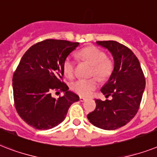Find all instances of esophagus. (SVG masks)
<instances>
[{
	"mask_svg": "<svg viewBox=\"0 0 157 157\" xmlns=\"http://www.w3.org/2000/svg\"><path fill=\"white\" fill-rule=\"evenodd\" d=\"M79 100L81 101V102H83V101H85L86 100V98H84V97H82V96H80L79 97Z\"/></svg>",
	"mask_w": 157,
	"mask_h": 157,
	"instance_id": "esophagus-1",
	"label": "esophagus"
}]
</instances>
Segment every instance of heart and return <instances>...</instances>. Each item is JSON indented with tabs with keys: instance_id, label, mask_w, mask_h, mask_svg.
Returning <instances> with one entry per match:
<instances>
[{
	"instance_id": "1",
	"label": "heart",
	"mask_w": 157,
	"mask_h": 157,
	"mask_svg": "<svg viewBox=\"0 0 157 157\" xmlns=\"http://www.w3.org/2000/svg\"><path fill=\"white\" fill-rule=\"evenodd\" d=\"M78 56L93 66L92 75L101 80L107 79L113 70V63L106 57L104 51L95 46H89L82 48L78 52ZM75 61L71 57H67L63 62L62 70L66 77L71 78L75 75ZM71 89L75 93L82 96H90L99 86V81L96 78L89 79H78L71 83Z\"/></svg>"
}]
</instances>
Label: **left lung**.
<instances>
[{
    "label": "left lung",
    "instance_id": "obj_1",
    "mask_svg": "<svg viewBox=\"0 0 157 157\" xmlns=\"http://www.w3.org/2000/svg\"><path fill=\"white\" fill-rule=\"evenodd\" d=\"M113 55L114 68L109 79L101 88L106 98L96 100V109L87 115L94 126L104 130L118 129L127 124L137 113L145 89V78L134 52L113 40L96 41Z\"/></svg>",
    "mask_w": 157,
    "mask_h": 157
}]
</instances>
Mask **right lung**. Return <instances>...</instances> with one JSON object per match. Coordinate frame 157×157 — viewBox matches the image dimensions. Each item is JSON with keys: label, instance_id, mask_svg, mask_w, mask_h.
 <instances>
[{"label": "right lung", "instance_id": "add662e5", "mask_svg": "<svg viewBox=\"0 0 157 157\" xmlns=\"http://www.w3.org/2000/svg\"><path fill=\"white\" fill-rule=\"evenodd\" d=\"M78 44L48 39L32 45L22 56L13 73V100L17 113L29 126L53 128L64 121L73 103L78 101V96L63 82L62 70L65 59ZM52 90L64 95L55 99Z\"/></svg>", "mask_w": 157, "mask_h": 157}]
</instances>
